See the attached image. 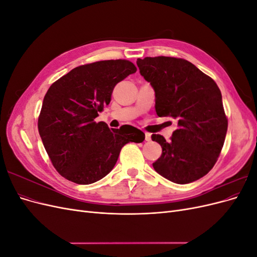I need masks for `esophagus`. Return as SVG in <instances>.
Listing matches in <instances>:
<instances>
[{"instance_id":"1","label":"esophagus","mask_w":257,"mask_h":257,"mask_svg":"<svg viewBox=\"0 0 257 257\" xmlns=\"http://www.w3.org/2000/svg\"><path fill=\"white\" fill-rule=\"evenodd\" d=\"M150 141H151V134L146 133V142H150Z\"/></svg>"}]
</instances>
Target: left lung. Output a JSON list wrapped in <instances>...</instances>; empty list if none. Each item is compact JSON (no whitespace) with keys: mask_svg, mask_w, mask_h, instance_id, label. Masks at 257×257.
Returning a JSON list of instances; mask_svg holds the SVG:
<instances>
[{"mask_svg":"<svg viewBox=\"0 0 257 257\" xmlns=\"http://www.w3.org/2000/svg\"><path fill=\"white\" fill-rule=\"evenodd\" d=\"M137 66L154 89L157 114L178 120L170 142L151 136L162 147L153 168L178 184L198 180L214 166L227 132L219 87L184 59L147 57L137 59Z\"/></svg>","mask_w":257,"mask_h":257,"instance_id":"1","label":"left lung"}]
</instances>
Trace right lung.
Wrapping results in <instances>:
<instances>
[{
	"instance_id": "right-lung-1",
	"label": "right lung",
	"mask_w": 257,
	"mask_h": 257,
	"mask_svg": "<svg viewBox=\"0 0 257 257\" xmlns=\"http://www.w3.org/2000/svg\"><path fill=\"white\" fill-rule=\"evenodd\" d=\"M137 71L127 60H106L75 67L53 82L44 97L38 132L53 167L77 184L94 183L111 172L127 143H143L132 126L109 128L95 122L110 103L115 84Z\"/></svg>"
}]
</instances>
